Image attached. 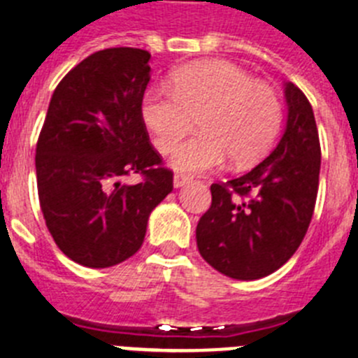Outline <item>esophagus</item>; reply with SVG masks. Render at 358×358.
<instances>
[{"mask_svg": "<svg viewBox=\"0 0 358 358\" xmlns=\"http://www.w3.org/2000/svg\"><path fill=\"white\" fill-rule=\"evenodd\" d=\"M189 181H192V177L185 176V173H176V176H173V186H176V188H181V186L188 185Z\"/></svg>", "mask_w": 358, "mask_h": 358, "instance_id": "obj_1", "label": "esophagus"}]
</instances>
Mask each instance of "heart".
Returning a JSON list of instances; mask_svg holds the SVG:
<instances>
[{
	"label": "heart",
	"mask_w": 358,
	"mask_h": 358,
	"mask_svg": "<svg viewBox=\"0 0 358 358\" xmlns=\"http://www.w3.org/2000/svg\"><path fill=\"white\" fill-rule=\"evenodd\" d=\"M172 90L156 85L145 93L141 118L161 154H170L192 132L201 134L177 148L173 169L208 172L226 161L251 166L271 150L283 120L274 87L252 80L245 69L227 61H204L177 69Z\"/></svg>",
	"instance_id": "heart-1"
}]
</instances>
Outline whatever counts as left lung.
<instances>
[{"instance_id":"1","label":"left lung","mask_w":358,"mask_h":358,"mask_svg":"<svg viewBox=\"0 0 358 358\" xmlns=\"http://www.w3.org/2000/svg\"><path fill=\"white\" fill-rule=\"evenodd\" d=\"M287 127L274 150L243 176L211 185V206L197 224L201 256L235 280L268 276L306 235L319 188L321 145L314 110L285 84Z\"/></svg>"}]
</instances>
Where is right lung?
<instances>
[{"label":"right lung","instance_id":"right-lung-1","mask_svg":"<svg viewBox=\"0 0 358 358\" xmlns=\"http://www.w3.org/2000/svg\"><path fill=\"white\" fill-rule=\"evenodd\" d=\"M150 53L94 52L59 82L36 148L37 192L50 235L69 260L103 268L143 243L148 215L173 173L148 140L141 102ZM140 175L138 183L124 179Z\"/></svg>","mask_w":358,"mask_h":358}]
</instances>
